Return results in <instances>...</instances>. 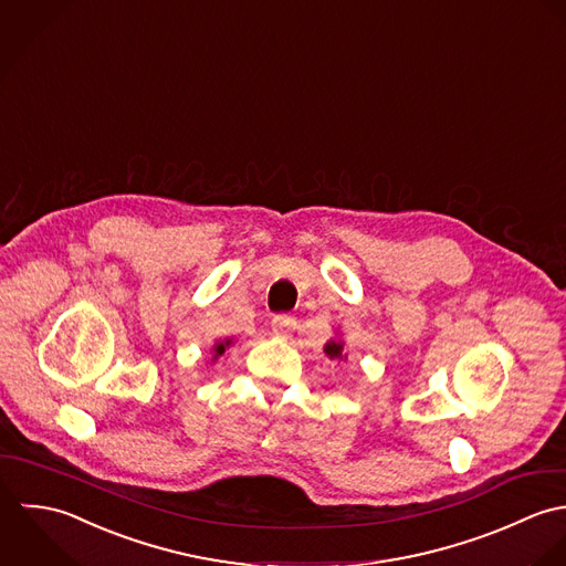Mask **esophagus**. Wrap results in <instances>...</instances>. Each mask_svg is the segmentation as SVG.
<instances>
[{"mask_svg": "<svg viewBox=\"0 0 566 566\" xmlns=\"http://www.w3.org/2000/svg\"><path fill=\"white\" fill-rule=\"evenodd\" d=\"M271 328H273V333H275L277 337L289 339V337L295 333V328H297V319L291 317V315H277V317H273Z\"/></svg>", "mask_w": 566, "mask_h": 566, "instance_id": "1", "label": "esophagus"}]
</instances>
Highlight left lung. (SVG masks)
Masks as SVG:
<instances>
[{"instance_id":"1","label":"left lung","mask_w":566,"mask_h":566,"mask_svg":"<svg viewBox=\"0 0 566 566\" xmlns=\"http://www.w3.org/2000/svg\"><path fill=\"white\" fill-rule=\"evenodd\" d=\"M324 352H326V356H331L333 360H345L347 358V354L343 352V340L340 339H331L326 345H324Z\"/></svg>"}]
</instances>
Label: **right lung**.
I'll use <instances>...</instances> for the list:
<instances>
[{
  "mask_svg": "<svg viewBox=\"0 0 566 566\" xmlns=\"http://www.w3.org/2000/svg\"><path fill=\"white\" fill-rule=\"evenodd\" d=\"M231 345V339L219 340V343H214V347H212V352H214V356H212V360H217L219 356H223L226 354L227 347Z\"/></svg>",
  "mask_w": 566,
  "mask_h": 566,
  "instance_id": "obj_1",
  "label": "right lung"
}]
</instances>
